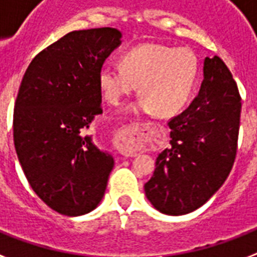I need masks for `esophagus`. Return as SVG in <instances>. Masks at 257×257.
Here are the masks:
<instances>
[{
    "mask_svg": "<svg viewBox=\"0 0 257 257\" xmlns=\"http://www.w3.org/2000/svg\"><path fill=\"white\" fill-rule=\"evenodd\" d=\"M143 147V128L140 125H128L117 133L116 148L124 156H136Z\"/></svg>",
    "mask_w": 257,
    "mask_h": 257,
    "instance_id": "obj_1",
    "label": "esophagus"
}]
</instances>
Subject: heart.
I'll return each mask as SVG.
<instances>
[{
    "instance_id": "obj_1",
    "label": "heart",
    "mask_w": 257,
    "mask_h": 257,
    "mask_svg": "<svg viewBox=\"0 0 257 257\" xmlns=\"http://www.w3.org/2000/svg\"><path fill=\"white\" fill-rule=\"evenodd\" d=\"M199 78V62L193 52L161 44H141L125 53L121 68L102 66L98 85L110 105H118L139 85V102L129 113L176 116L191 98Z\"/></svg>"
}]
</instances>
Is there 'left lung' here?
I'll use <instances>...</instances> for the list:
<instances>
[{"label": "left lung", "mask_w": 257, "mask_h": 257, "mask_svg": "<svg viewBox=\"0 0 257 257\" xmlns=\"http://www.w3.org/2000/svg\"><path fill=\"white\" fill-rule=\"evenodd\" d=\"M203 82L191 105L168 122L171 147L144 185L153 208L169 216L196 211L227 180L237 149L241 98L217 56L205 57Z\"/></svg>", "instance_id": "1"}]
</instances>
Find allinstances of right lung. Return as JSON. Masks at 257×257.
I'll return each mask as SVG.
<instances>
[{
  "label": "right lung",
  "mask_w": 257,
  "mask_h": 257,
  "mask_svg": "<svg viewBox=\"0 0 257 257\" xmlns=\"http://www.w3.org/2000/svg\"><path fill=\"white\" fill-rule=\"evenodd\" d=\"M120 30H74L28 66L13 116L18 161L36 195L65 216L101 203L114 159L86 129L101 109L98 72L121 45Z\"/></svg>",
  "instance_id": "1"
}]
</instances>
